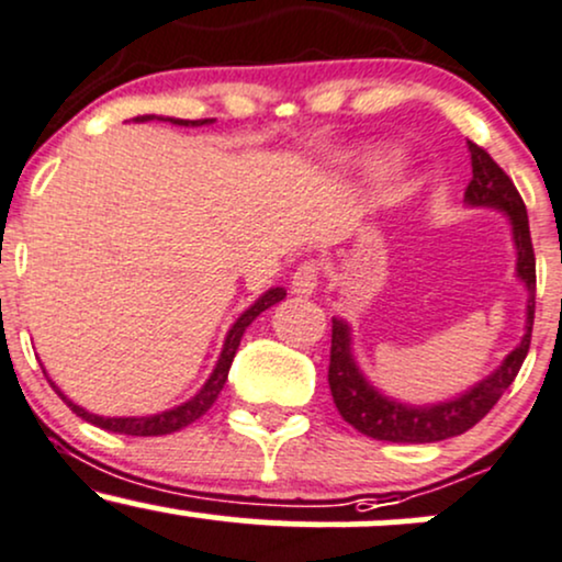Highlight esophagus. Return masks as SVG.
Here are the masks:
<instances>
[{"label":"esophagus","mask_w":562,"mask_h":562,"mask_svg":"<svg viewBox=\"0 0 562 562\" xmlns=\"http://www.w3.org/2000/svg\"><path fill=\"white\" fill-rule=\"evenodd\" d=\"M317 285H319L317 267H314V263H303V267L295 269L293 282H290V290H293L295 295H301V299H308V295H314Z\"/></svg>","instance_id":"34e87169"}]
</instances>
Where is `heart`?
<instances>
[{
  "instance_id": "b5f03b06",
  "label": "heart",
  "mask_w": 562,
  "mask_h": 562,
  "mask_svg": "<svg viewBox=\"0 0 562 562\" xmlns=\"http://www.w3.org/2000/svg\"><path fill=\"white\" fill-rule=\"evenodd\" d=\"M372 169L380 171V173L391 171V169H393V158H391V156H378V158H372Z\"/></svg>"
}]
</instances>
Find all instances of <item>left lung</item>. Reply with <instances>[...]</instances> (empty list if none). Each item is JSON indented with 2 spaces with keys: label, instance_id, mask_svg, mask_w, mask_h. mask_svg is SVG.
<instances>
[{
  "label": "left lung",
  "instance_id": "8db88e82",
  "mask_svg": "<svg viewBox=\"0 0 562 562\" xmlns=\"http://www.w3.org/2000/svg\"><path fill=\"white\" fill-rule=\"evenodd\" d=\"M473 179L465 190V203L470 209H494L507 216L513 229L515 245V277L528 290L526 301V333L520 344L502 359L492 375L481 378L468 391L457 393L447 402L436 404H406L398 398L385 396L378 385H372L353 357L351 325L346 319H333V348H330V380L333 402L340 417L359 434L393 443H434L443 438L460 436L473 428L475 423L488 415V409L499 402V396L509 389L520 364H524L528 346H531L533 327V295H537V259H533L531 232H528V214L524 198L515 190L513 179L507 177L494 158L475 142H468Z\"/></svg>",
  "mask_w": 562,
  "mask_h": 562
}]
</instances>
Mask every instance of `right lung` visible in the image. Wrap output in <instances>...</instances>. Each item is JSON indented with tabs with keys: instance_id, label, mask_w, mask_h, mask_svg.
Listing matches in <instances>:
<instances>
[{
	"instance_id": "add662e5",
	"label": "right lung",
	"mask_w": 562,
	"mask_h": 562,
	"mask_svg": "<svg viewBox=\"0 0 562 562\" xmlns=\"http://www.w3.org/2000/svg\"><path fill=\"white\" fill-rule=\"evenodd\" d=\"M169 121L173 126H205V124H214V119H203V121H184V119H164V115H137L134 119V124H145V121ZM285 288H269L267 293L259 295L254 303H250L248 308L240 314V317L235 319V325L229 327L227 338H224V346H222V353H218L216 359V367L214 372H211L209 380L203 383V389H200L195 396L187 398L184 404L179 406H171V409L166 412H158V415H145V417H102V415H94V412H87L83 406L74 404L70 398L63 393L57 385L49 380V385H53L57 396L66 402L70 409L76 412V415L81 417V420L97 425V428L102 430H111V434H126V436H166V434H173V430H182L187 428L190 423H195L198 417H203L205 412L211 409V404L216 402L218 393H222L224 383H227V375H229V367H232V359H235L237 353V346H240L243 340V333L248 330V325L259 317L261 312H267L269 306H274V303H280L285 299Z\"/></svg>"
}]
</instances>
